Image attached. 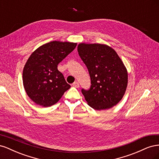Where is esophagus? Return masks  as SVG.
<instances>
[{
  "label": "esophagus",
  "mask_w": 159,
  "mask_h": 159,
  "mask_svg": "<svg viewBox=\"0 0 159 159\" xmlns=\"http://www.w3.org/2000/svg\"><path fill=\"white\" fill-rule=\"evenodd\" d=\"M73 86L75 88H79L80 87L79 83L78 82V81H75V82L73 84Z\"/></svg>",
  "instance_id": "1"
}]
</instances>
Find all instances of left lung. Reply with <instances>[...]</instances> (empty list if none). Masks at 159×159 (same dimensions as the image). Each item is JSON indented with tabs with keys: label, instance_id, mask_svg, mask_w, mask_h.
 <instances>
[{
	"label": "left lung",
	"instance_id": "obj_1",
	"mask_svg": "<svg viewBox=\"0 0 159 159\" xmlns=\"http://www.w3.org/2000/svg\"><path fill=\"white\" fill-rule=\"evenodd\" d=\"M78 52L89 71L91 88L81 90L90 107L96 110L113 107L123 98L128 72L117 52L104 44L81 42Z\"/></svg>",
	"mask_w": 159,
	"mask_h": 159
}]
</instances>
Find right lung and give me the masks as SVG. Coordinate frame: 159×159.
<instances>
[{"mask_svg": "<svg viewBox=\"0 0 159 159\" xmlns=\"http://www.w3.org/2000/svg\"><path fill=\"white\" fill-rule=\"evenodd\" d=\"M77 43L52 41L38 47L28 57L22 73L23 85L36 104L50 107L70 88L57 65L73 51Z\"/></svg>", "mask_w": 159, "mask_h": 159, "instance_id": "1", "label": "right lung"}]
</instances>
